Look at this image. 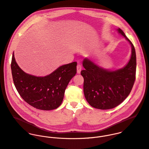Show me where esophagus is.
I'll list each match as a JSON object with an SVG mask.
<instances>
[{"label":"esophagus","instance_id":"1","mask_svg":"<svg viewBox=\"0 0 149 149\" xmlns=\"http://www.w3.org/2000/svg\"><path fill=\"white\" fill-rule=\"evenodd\" d=\"M82 70V67L80 64H78L77 66V74H80L81 71Z\"/></svg>","mask_w":149,"mask_h":149}]
</instances>
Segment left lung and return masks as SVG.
<instances>
[{"label":"left lung","mask_w":149,"mask_h":149,"mask_svg":"<svg viewBox=\"0 0 149 149\" xmlns=\"http://www.w3.org/2000/svg\"><path fill=\"white\" fill-rule=\"evenodd\" d=\"M118 33L123 36L131 46L128 63L123 68L111 70L104 68L92 60L84 58V92L86 100L93 107L100 110L113 109L121 104L130 95L135 81L136 57L135 47L119 28Z\"/></svg>","instance_id":"1"}]
</instances>
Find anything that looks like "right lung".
<instances>
[{
    "label": "right lung",
    "mask_w": 149,
    "mask_h": 149,
    "mask_svg": "<svg viewBox=\"0 0 149 149\" xmlns=\"http://www.w3.org/2000/svg\"><path fill=\"white\" fill-rule=\"evenodd\" d=\"M77 62L58 67L49 75L36 77L25 72L12 56L11 69L14 85L21 97L39 110H52L61 104L65 90L77 73Z\"/></svg>",
    "instance_id": "add662e5"
}]
</instances>
